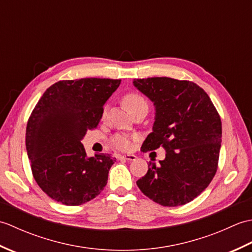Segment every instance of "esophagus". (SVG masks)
<instances>
[{"mask_svg": "<svg viewBox=\"0 0 252 252\" xmlns=\"http://www.w3.org/2000/svg\"><path fill=\"white\" fill-rule=\"evenodd\" d=\"M118 158H119V159H126V160H127V161H134V160H136L135 155H123V156L119 155V156H118Z\"/></svg>", "mask_w": 252, "mask_h": 252, "instance_id": "esophagus-1", "label": "esophagus"}]
</instances>
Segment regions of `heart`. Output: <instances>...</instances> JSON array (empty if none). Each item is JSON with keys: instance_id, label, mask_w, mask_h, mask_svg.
Returning a JSON list of instances; mask_svg holds the SVG:
<instances>
[{"instance_id": "1", "label": "heart", "mask_w": 252, "mask_h": 252, "mask_svg": "<svg viewBox=\"0 0 252 252\" xmlns=\"http://www.w3.org/2000/svg\"><path fill=\"white\" fill-rule=\"evenodd\" d=\"M123 104H125L127 110L131 111L132 109H134L135 107L147 103L142 95L137 93H129L123 97ZM112 145H114V147L117 148L118 151H129L132 147V138L122 134L116 135L114 137V140H112Z\"/></svg>"}]
</instances>
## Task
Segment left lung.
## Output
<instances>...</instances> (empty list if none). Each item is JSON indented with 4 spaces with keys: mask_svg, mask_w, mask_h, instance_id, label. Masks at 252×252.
<instances>
[{
    "mask_svg": "<svg viewBox=\"0 0 252 252\" xmlns=\"http://www.w3.org/2000/svg\"><path fill=\"white\" fill-rule=\"evenodd\" d=\"M133 84L156 109L153 132L142 151L165 149V158L159 165L149 161L147 173L136 184L159 205H185L216 175L222 137L220 116L208 94L194 82L156 77L135 79Z\"/></svg>",
    "mask_w": 252,
    "mask_h": 252,
    "instance_id": "obj_1",
    "label": "left lung"
}]
</instances>
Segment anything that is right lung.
<instances>
[{
    "label": "right lung",
    "instance_id": "right-lung-1",
    "mask_svg": "<svg viewBox=\"0 0 252 252\" xmlns=\"http://www.w3.org/2000/svg\"><path fill=\"white\" fill-rule=\"evenodd\" d=\"M121 80H63L47 89L29 117L26 148L35 182L66 206L92 200L104 189L116 158L88 157L81 141L98 126L104 104Z\"/></svg>",
    "mask_w": 252,
    "mask_h": 252
}]
</instances>
